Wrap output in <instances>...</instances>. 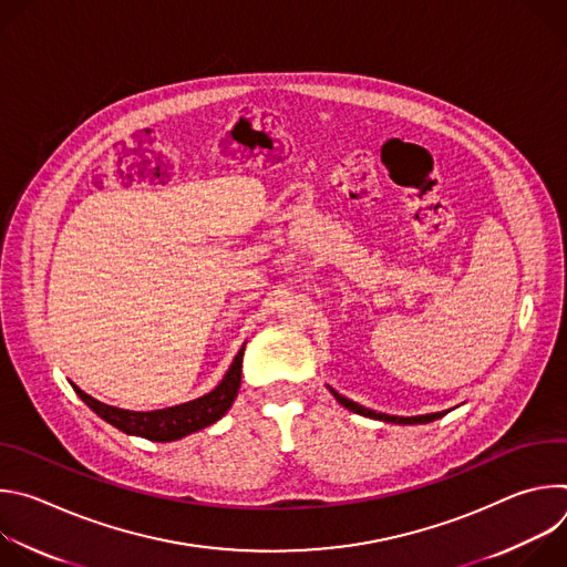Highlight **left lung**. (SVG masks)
Segmentation results:
<instances>
[{"label":"left lung","mask_w":567,"mask_h":567,"mask_svg":"<svg viewBox=\"0 0 567 567\" xmlns=\"http://www.w3.org/2000/svg\"><path fill=\"white\" fill-rule=\"evenodd\" d=\"M332 390V388H330ZM332 394L337 396V401L341 403V406L350 409L352 413H359L363 417H372V420H381V422H392V424H429V422H435L440 417H444L446 413H431V415H420V417H396V415H385V413H377V411H370V409H363L359 406V403H354L352 399L339 394L337 390H332Z\"/></svg>","instance_id":"8db88e82"}]
</instances>
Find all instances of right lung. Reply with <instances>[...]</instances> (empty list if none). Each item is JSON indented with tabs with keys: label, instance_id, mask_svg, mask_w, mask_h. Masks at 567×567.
I'll use <instances>...</instances> for the list:
<instances>
[{
	"label": "right lung",
	"instance_id": "obj_1",
	"mask_svg": "<svg viewBox=\"0 0 567 567\" xmlns=\"http://www.w3.org/2000/svg\"><path fill=\"white\" fill-rule=\"evenodd\" d=\"M241 357H245V348L237 352L226 377L213 392L199 399H193L188 403H182V406H173L164 411H150V413L125 411V409L107 406V403L94 399L78 385H73V390L99 417H103L118 431L127 435H138L152 442H173L215 424L230 409V403L235 401L241 383Z\"/></svg>",
	"mask_w": 567,
	"mask_h": 567
}]
</instances>
